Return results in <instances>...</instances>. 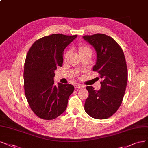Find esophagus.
I'll list each match as a JSON object with an SVG mask.
<instances>
[{
	"label": "esophagus",
	"instance_id": "1",
	"mask_svg": "<svg viewBox=\"0 0 148 148\" xmlns=\"http://www.w3.org/2000/svg\"><path fill=\"white\" fill-rule=\"evenodd\" d=\"M75 87V89H77V88H83L84 86L82 85H80V84H77V85H75L74 86Z\"/></svg>",
	"mask_w": 148,
	"mask_h": 148
}]
</instances>
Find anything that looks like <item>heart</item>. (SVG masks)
Wrapping results in <instances>:
<instances>
[{"label": "heart", "instance_id": "obj_1", "mask_svg": "<svg viewBox=\"0 0 148 148\" xmlns=\"http://www.w3.org/2000/svg\"><path fill=\"white\" fill-rule=\"evenodd\" d=\"M77 49H78V52H79V54L80 56H83V55H85V54H89L91 56V54H92L91 49L87 45H83V44H80V45L78 46ZM70 53H71L70 51H68L66 52V53H64V60H66L68 57Z\"/></svg>", "mask_w": 148, "mask_h": 148}]
</instances>
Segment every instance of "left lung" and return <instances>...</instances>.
I'll list each match as a JSON object with an SVG mask.
<instances>
[{"mask_svg":"<svg viewBox=\"0 0 148 148\" xmlns=\"http://www.w3.org/2000/svg\"><path fill=\"white\" fill-rule=\"evenodd\" d=\"M84 39L95 49L96 63L92 70L102 79L101 88L86 87L89 96L85 111L91 117L103 119L112 116L121 106L127 83V68L123 49L112 37L103 34L85 35Z\"/></svg>","mask_w":148,"mask_h":148,"instance_id":"8db88e82","label":"left lung"}]
</instances>
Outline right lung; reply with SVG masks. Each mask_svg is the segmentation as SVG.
<instances>
[{"mask_svg":"<svg viewBox=\"0 0 148 148\" xmlns=\"http://www.w3.org/2000/svg\"><path fill=\"white\" fill-rule=\"evenodd\" d=\"M77 36H44L33 44L27 53L24 69L25 95L32 110L41 119L56 118L67 107L74 86L61 83L55 85L54 71L62 66L64 49Z\"/></svg>","mask_w":148,"mask_h":148,"instance_id":"add662e5","label":"right lung"}]
</instances>
